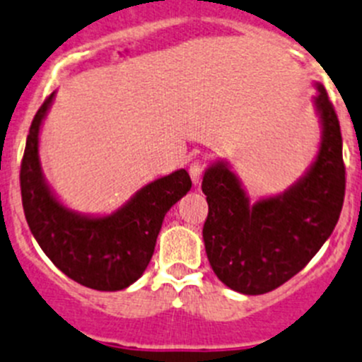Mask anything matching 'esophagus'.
<instances>
[{
	"instance_id": "34e87169",
	"label": "esophagus",
	"mask_w": 362,
	"mask_h": 362,
	"mask_svg": "<svg viewBox=\"0 0 362 362\" xmlns=\"http://www.w3.org/2000/svg\"><path fill=\"white\" fill-rule=\"evenodd\" d=\"M203 171H205V163H202V160H194V163L189 166V175H191L192 184L198 185L199 182H202Z\"/></svg>"
}]
</instances>
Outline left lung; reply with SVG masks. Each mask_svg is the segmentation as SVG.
Wrapping results in <instances>:
<instances>
[{
	"label": "left lung",
	"instance_id": "left-lung-1",
	"mask_svg": "<svg viewBox=\"0 0 362 362\" xmlns=\"http://www.w3.org/2000/svg\"><path fill=\"white\" fill-rule=\"evenodd\" d=\"M311 97L320 145L288 189L251 202L226 159L210 163L202 189L209 203L203 242L217 278L244 296H262L300 272L325 244L345 198L339 122L324 84Z\"/></svg>",
	"mask_w": 362,
	"mask_h": 362
}]
</instances>
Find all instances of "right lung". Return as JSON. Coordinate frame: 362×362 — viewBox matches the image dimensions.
Segmentation results:
<instances>
[{"instance_id":"add662e5","label":"right lung","mask_w":362,"mask_h":362,"mask_svg":"<svg viewBox=\"0 0 362 362\" xmlns=\"http://www.w3.org/2000/svg\"><path fill=\"white\" fill-rule=\"evenodd\" d=\"M56 92L31 122L21 164L24 216L35 240L63 274L88 288L117 292L138 281L152 259L168 210L191 189L185 170L143 185L111 214H83L56 196L42 171L40 129Z\"/></svg>"}]
</instances>
